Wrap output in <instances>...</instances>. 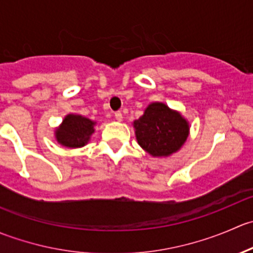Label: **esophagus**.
<instances>
[{"label": "esophagus", "mask_w": 253, "mask_h": 253, "mask_svg": "<svg viewBox=\"0 0 253 253\" xmlns=\"http://www.w3.org/2000/svg\"><path fill=\"white\" fill-rule=\"evenodd\" d=\"M115 119H116L117 121H122V119H124V117H122V112L121 111L115 112Z\"/></svg>", "instance_id": "34e87169"}]
</instances>
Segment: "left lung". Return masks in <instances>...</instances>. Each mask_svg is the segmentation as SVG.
Segmentation results:
<instances>
[{
    "mask_svg": "<svg viewBox=\"0 0 253 253\" xmlns=\"http://www.w3.org/2000/svg\"><path fill=\"white\" fill-rule=\"evenodd\" d=\"M138 144L152 157H169L177 152L190 133L188 122L164 103H152L133 121Z\"/></svg>",
    "mask_w": 253,
    "mask_h": 253,
    "instance_id": "8db88e82",
    "label": "left lung"
}]
</instances>
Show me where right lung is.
<instances>
[{"label": "right lung", "instance_id": "add662e5", "mask_svg": "<svg viewBox=\"0 0 253 253\" xmlns=\"http://www.w3.org/2000/svg\"><path fill=\"white\" fill-rule=\"evenodd\" d=\"M96 122L82 115L68 114L55 131L56 141L67 148H81L85 145L94 133Z\"/></svg>", "mask_w": 253, "mask_h": 253}]
</instances>
